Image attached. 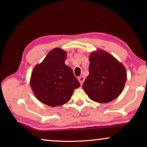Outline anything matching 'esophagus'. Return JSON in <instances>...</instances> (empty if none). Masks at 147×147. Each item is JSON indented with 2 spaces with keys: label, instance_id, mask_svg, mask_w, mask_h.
Here are the masks:
<instances>
[{
  "label": "esophagus",
  "instance_id": "obj_1",
  "mask_svg": "<svg viewBox=\"0 0 147 147\" xmlns=\"http://www.w3.org/2000/svg\"><path fill=\"white\" fill-rule=\"evenodd\" d=\"M78 80H79V82H80V84L82 85L83 83H84V80H85V77H84V76H80V77H78Z\"/></svg>",
  "mask_w": 147,
  "mask_h": 147
}]
</instances>
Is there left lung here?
I'll use <instances>...</instances> for the list:
<instances>
[{"label": "left lung", "instance_id": "obj_1", "mask_svg": "<svg viewBox=\"0 0 147 147\" xmlns=\"http://www.w3.org/2000/svg\"><path fill=\"white\" fill-rule=\"evenodd\" d=\"M89 72L83 89L91 100L109 103L122 92L127 80L126 69L109 53L101 50L91 53Z\"/></svg>", "mask_w": 147, "mask_h": 147}]
</instances>
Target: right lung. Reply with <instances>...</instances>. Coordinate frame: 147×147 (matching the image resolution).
<instances>
[{
	"label": "right lung",
	"mask_w": 147,
	"mask_h": 147,
	"mask_svg": "<svg viewBox=\"0 0 147 147\" xmlns=\"http://www.w3.org/2000/svg\"><path fill=\"white\" fill-rule=\"evenodd\" d=\"M66 56V52L62 49H53L32 72L30 84L34 94L50 107L66 103L74 89L80 86L73 70L65 64Z\"/></svg>",
	"instance_id": "right-lung-1"
}]
</instances>
